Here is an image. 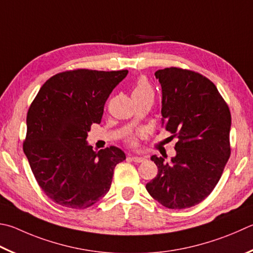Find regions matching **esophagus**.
<instances>
[{"label":"esophagus","instance_id":"obj_1","mask_svg":"<svg viewBox=\"0 0 253 253\" xmlns=\"http://www.w3.org/2000/svg\"><path fill=\"white\" fill-rule=\"evenodd\" d=\"M129 158L136 164H140V163L145 162V160H146L145 157H137V156H132V157H129Z\"/></svg>","mask_w":253,"mask_h":253}]
</instances>
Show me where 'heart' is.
I'll use <instances>...</instances> for the list:
<instances>
[{"mask_svg": "<svg viewBox=\"0 0 253 253\" xmlns=\"http://www.w3.org/2000/svg\"><path fill=\"white\" fill-rule=\"evenodd\" d=\"M132 97H136V96H144V95H153L154 96V90L153 87L149 84V82L147 81L145 77H140V79L137 81V83L134 86L131 91ZM127 144L132 147L137 146V137L131 135L127 138Z\"/></svg>", "mask_w": 253, "mask_h": 253, "instance_id": "heart-1", "label": "heart"}]
</instances>
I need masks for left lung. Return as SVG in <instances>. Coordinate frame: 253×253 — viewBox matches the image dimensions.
<instances>
[{"instance_id":"left-lung-1","label":"left lung","mask_w":253,"mask_h":253,"mask_svg":"<svg viewBox=\"0 0 253 253\" xmlns=\"http://www.w3.org/2000/svg\"><path fill=\"white\" fill-rule=\"evenodd\" d=\"M155 75L163 91L162 127L178 141L170 163L151 156L158 173L146 189L166 208H190L211 194L230 157V109L199 73L168 67Z\"/></svg>"}]
</instances>
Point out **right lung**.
I'll list each match as a JSON object with an SVG mask.
<instances>
[{
	"mask_svg": "<svg viewBox=\"0 0 253 253\" xmlns=\"http://www.w3.org/2000/svg\"><path fill=\"white\" fill-rule=\"evenodd\" d=\"M128 74L80 68L58 73L41 87L27 112L23 150L41 189L63 207L85 209L107 194L116 165L126 159L115 146L87 145L91 124Z\"/></svg>",
	"mask_w": 253,
	"mask_h": 253,
	"instance_id": "right-lung-1",
	"label": "right lung"
}]
</instances>
